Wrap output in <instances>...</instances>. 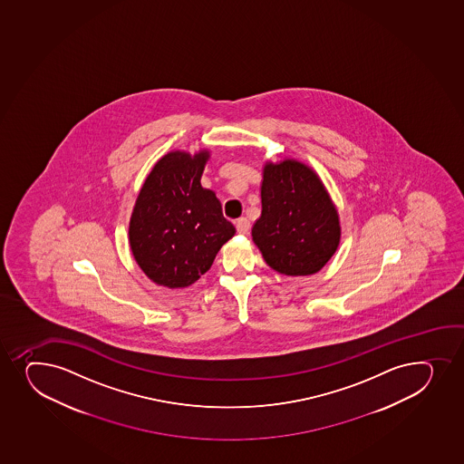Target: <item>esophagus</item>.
Here are the masks:
<instances>
[{
  "instance_id": "esophagus-1",
  "label": "esophagus",
  "mask_w": 464,
  "mask_h": 464,
  "mask_svg": "<svg viewBox=\"0 0 464 464\" xmlns=\"http://www.w3.org/2000/svg\"><path fill=\"white\" fill-rule=\"evenodd\" d=\"M249 228H251V222L246 218H240L236 220V229L239 235H248Z\"/></svg>"
}]
</instances>
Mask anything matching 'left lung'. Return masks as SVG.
Returning <instances> with one entry per match:
<instances>
[{
  "label": "left lung",
  "instance_id": "1",
  "mask_svg": "<svg viewBox=\"0 0 464 464\" xmlns=\"http://www.w3.org/2000/svg\"><path fill=\"white\" fill-rule=\"evenodd\" d=\"M262 215L253 240L271 268L285 276L315 275L340 244L335 205L314 169L299 160L266 162Z\"/></svg>",
  "mask_w": 464,
  "mask_h": 464
}]
</instances>
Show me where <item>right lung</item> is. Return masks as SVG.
Wrapping results in <instances>:
<instances>
[{"label": "right lung", "mask_w": 464, "mask_h": 464, "mask_svg": "<svg viewBox=\"0 0 464 464\" xmlns=\"http://www.w3.org/2000/svg\"><path fill=\"white\" fill-rule=\"evenodd\" d=\"M208 150L169 151L140 188L129 227L130 248L145 276L167 288H187L205 275L235 236L215 191L200 185Z\"/></svg>", "instance_id": "add662e5"}]
</instances>
